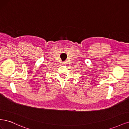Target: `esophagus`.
Returning <instances> with one entry per match:
<instances>
[{
	"label": "esophagus",
	"instance_id": "obj_1",
	"mask_svg": "<svg viewBox=\"0 0 129 129\" xmlns=\"http://www.w3.org/2000/svg\"><path fill=\"white\" fill-rule=\"evenodd\" d=\"M62 64H65L66 63H65V62H63V63H62Z\"/></svg>",
	"mask_w": 129,
	"mask_h": 129
}]
</instances>
